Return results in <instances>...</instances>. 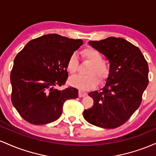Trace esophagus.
Listing matches in <instances>:
<instances>
[{"label": "esophagus", "mask_w": 156, "mask_h": 156, "mask_svg": "<svg viewBox=\"0 0 156 156\" xmlns=\"http://www.w3.org/2000/svg\"><path fill=\"white\" fill-rule=\"evenodd\" d=\"M87 92H84L83 91H80L79 90V92H78V95H79L80 98H83V97H85L87 95Z\"/></svg>", "instance_id": "esophagus-1"}]
</instances>
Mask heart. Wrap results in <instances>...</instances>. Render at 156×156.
Segmentation results:
<instances>
[{
    "label": "heart",
    "instance_id": "obj_1",
    "mask_svg": "<svg viewBox=\"0 0 156 156\" xmlns=\"http://www.w3.org/2000/svg\"><path fill=\"white\" fill-rule=\"evenodd\" d=\"M81 54L86 60L91 63L87 69V76H75L71 77L69 83L73 87L83 91H87L92 89L98 83L99 78L104 80L108 75V67L104 62L99 51L94 48H87L81 52ZM78 66V61L76 53H73L69 57L67 62V71L70 74L76 72Z\"/></svg>",
    "mask_w": 156,
    "mask_h": 156
}]
</instances>
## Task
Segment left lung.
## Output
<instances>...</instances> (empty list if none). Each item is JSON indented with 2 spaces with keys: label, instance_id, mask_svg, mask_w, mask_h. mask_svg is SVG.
Segmentation results:
<instances>
[{
  "label": "left lung",
  "instance_id": "obj_1",
  "mask_svg": "<svg viewBox=\"0 0 156 156\" xmlns=\"http://www.w3.org/2000/svg\"><path fill=\"white\" fill-rule=\"evenodd\" d=\"M89 44L108 58L110 68L104 87L89 93L94 105L84 110L83 117L100 128H116L141 104L149 81L147 62L139 48L122 38L111 37Z\"/></svg>",
  "mask_w": 156,
  "mask_h": 156
}]
</instances>
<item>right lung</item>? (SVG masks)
<instances>
[{
  "label": "right lung",
  "instance_id": "add662e5",
  "mask_svg": "<svg viewBox=\"0 0 156 156\" xmlns=\"http://www.w3.org/2000/svg\"><path fill=\"white\" fill-rule=\"evenodd\" d=\"M83 44L81 39L51 34L32 39L14 60L10 76L12 102L20 115L33 125L53 122L62 115L67 100L78 97V90L65 83L69 57Z\"/></svg>",
  "mask_w": 156,
  "mask_h": 156
}]
</instances>
